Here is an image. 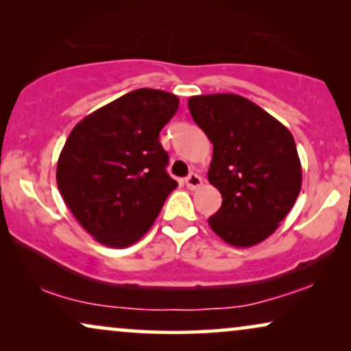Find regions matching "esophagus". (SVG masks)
<instances>
[{
	"mask_svg": "<svg viewBox=\"0 0 351 351\" xmlns=\"http://www.w3.org/2000/svg\"><path fill=\"white\" fill-rule=\"evenodd\" d=\"M201 184H203V179H201L198 174H195V172H191V174H189V177L185 179V185L189 186L190 190L198 189Z\"/></svg>",
	"mask_w": 351,
	"mask_h": 351,
	"instance_id": "obj_1",
	"label": "esophagus"
}]
</instances>
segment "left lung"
<instances>
[{"label": "left lung", "instance_id": "1", "mask_svg": "<svg viewBox=\"0 0 351 351\" xmlns=\"http://www.w3.org/2000/svg\"><path fill=\"white\" fill-rule=\"evenodd\" d=\"M191 118L214 145L208 179L222 195L209 217L214 233L237 247L262 243L289 214L302 166L289 129L237 94L193 95Z\"/></svg>", "mask_w": 351, "mask_h": 351}]
</instances>
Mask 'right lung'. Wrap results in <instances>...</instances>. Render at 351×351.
I'll return each instance as SVG.
<instances>
[{
    "instance_id": "obj_1",
    "label": "right lung",
    "mask_w": 351,
    "mask_h": 351,
    "mask_svg": "<svg viewBox=\"0 0 351 351\" xmlns=\"http://www.w3.org/2000/svg\"><path fill=\"white\" fill-rule=\"evenodd\" d=\"M179 108V97L136 89L95 110L70 132L57 185L71 214L95 241L128 247L155 222L177 182L160 131Z\"/></svg>"
}]
</instances>
